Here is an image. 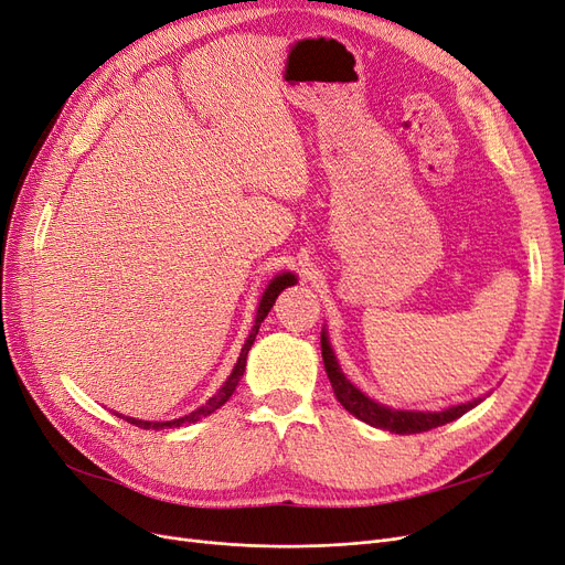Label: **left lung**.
<instances>
[{
  "label": "left lung",
  "instance_id": "1",
  "mask_svg": "<svg viewBox=\"0 0 565 565\" xmlns=\"http://www.w3.org/2000/svg\"><path fill=\"white\" fill-rule=\"evenodd\" d=\"M322 359H324V369L329 375V382L333 387L335 398L341 401L343 408L348 413H352L356 419L366 422L375 428H382V431L390 434H401V436H411V434H422V431H431L436 426H443L447 422H455L461 415H466L468 411L476 408L478 403H482L484 398H472L468 403L461 405H452V408H445L440 413H424V411H396L390 408V405H382L373 398H369L364 392L356 390L352 382L345 377V373L338 366V359L331 350L329 335L327 331H322Z\"/></svg>",
  "mask_w": 565,
  "mask_h": 565
}]
</instances>
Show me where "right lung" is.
<instances>
[{
    "label": "right lung",
    "mask_w": 565,
    "mask_h": 565,
    "mask_svg": "<svg viewBox=\"0 0 565 565\" xmlns=\"http://www.w3.org/2000/svg\"><path fill=\"white\" fill-rule=\"evenodd\" d=\"M297 282V278L291 276V274H280V276H276L274 280L268 282V287L264 289V295H262V299H259V308H257V315H255V324H253V331H250V335H247V341H245V345L241 348V354H238V361H236V366H234V371H232V375L227 377V382H224V385L204 403V405H199L196 411H192L190 415H185V417H178V419H171V422H148V419H134V417H125V415H120V413H116L118 417H122L125 422H129V424H137L139 428H154V431H160V428H175V426H183V424H194V422H199V419H204V417H209L211 413H215L217 408H222L224 403L230 401V396L236 392V385H238V380L243 377V371H245V359H247V352H250V348H253V343H255V338H257V333H259V327H262V322H264V318L268 315V310L274 308V303H276V299H278V295L280 291L285 289V287H289V285H295Z\"/></svg>",
    "instance_id": "add662e5"
}]
</instances>
